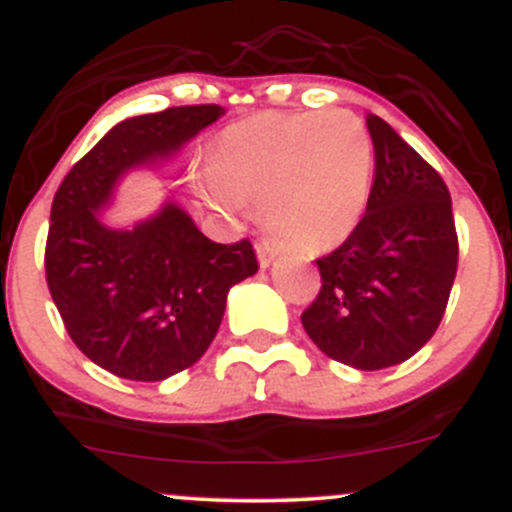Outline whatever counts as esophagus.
<instances>
[{"instance_id":"obj_1","label":"esophagus","mask_w":512,"mask_h":512,"mask_svg":"<svg viewBox=\"0 0 512 512\" xmlns=\"http://www.w3.org/2000/svg\"><path fill=\"white\" fill-rule=\"evenodd\" d=\"M255 250H257V260H260L262 267H267V265H270V262L277 257L275 245H272L270 240H260V242H257V245H255Z\"/></svg>"}]
</instances>
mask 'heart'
I'll return each instance as SVG.
<instances>
[{"instance_id":"obj_1","label":"heart","mask_w":512,"mask_h":512,"mask_svg":"<svg viewBox=\"0 0 512 512\" xmlns=\"http://www.w3.org/2000/svg\"><path fill=\"white\" fill-rule=\"evenodd\" d=\"M372 140L350 112L255 114L212 145L205 195L225 212L260 202V220L295 252L332 250L365 215Z\"/></svg>"}]
</instances>
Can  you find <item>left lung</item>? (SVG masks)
<instances>
[{"label": "left lung", "mask_w": 512, "mask_h": 512, "mask_svg": "<svg viewBox=\"0 0 512 512\" xmlns=\"http://www.w3.org/2000/svg\"><path fill=\"white\" fill-rule=\"evenodd\" d=\"M375 180L362 220L317 260L322 285L302 312L332 360L382 370L413 357L438 330L458 272V232L443 177L367 114Z\"/></svg>", "instance_id": "left-lung-1"}]
</instances>
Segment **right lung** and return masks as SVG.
Wrapping results in <instances>:
<instances>
[{
	"label": "right lung",
	"instance_id": "1",
	"mask_svg": "<svg viewBox=\"0 0 512 512\" xmlns=\"http://www.w3.org/2000/svg\"><path fill=\"white\" fill-rule=\"evenodd\" d=\"M222 112L187 104L124 119L54 195L44 247L52 300L74 345L124 380L157 382L195 365L230 287L257 272L250 240L212 242L172 202L135 230H109L97 217L124 172L177 152Z\"/></svg>",
	"mask_w": 512,
	"mask_h": 512
}]
</instances>
